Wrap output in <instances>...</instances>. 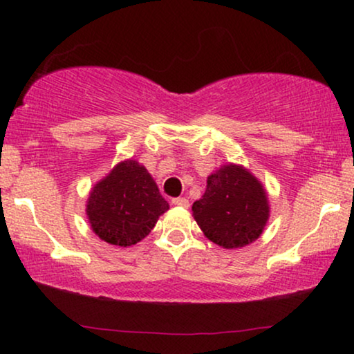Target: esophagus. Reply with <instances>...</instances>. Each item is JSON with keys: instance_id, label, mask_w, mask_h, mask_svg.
Wrapping results in <instances>:
<instances>
[{"instance_id": "esophagus-1", "label": "esophagus", "mask_w": 354, "mask_h": 354, "mask_svg": "<svg viewBox=\"0 0 354 354\" xmlns=\"http://www.w3.org/2000/svg\"><path fill=\"white\" fill-rule=\"evenodd\" d=\"M172 205L174 206H178V207H188V200L187 198H174L172 200Z\"/></svg>"}]
</instances>
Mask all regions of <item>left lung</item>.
Returning a JSON list of instances; mask_svg holds the SVG:
<instances>
[{
	"mask_svg": "<svg viewBox=\"0 0 354 354\" xmlns=\"http://www.w3.org/2000/svg\"><path fill=\"white\" fill-rule=\"evenodd\" d=\"M192 211L212 243L241 248L259 239L268 224V193L248 169L225 164L207 177L205 195L193 203Z\"/></svg>",
	"mask_w": 354,
	"mask_h": 354,
	"instance_id": "obj_1",
	"label": "left lung"
}]
</instances>
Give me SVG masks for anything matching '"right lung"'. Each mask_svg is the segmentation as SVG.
<instances>
[{
    "label": "right lung",
    "instance_id": "add662e5",
    "mask_svg": "<svg viewBox=\"0 0 354 354\" xmlns=\"http://www.w3.org/2000/svg\"><path fill=\"white\" fill-rule=\"evenodd\" d=\"M169 203L142 164L127 159L91 188L86 217L91 229L109 245L132 246L147 236Z\"/></svg>",
    "mask_w": 354,
    "mask_h": 354
}]
</instances>
